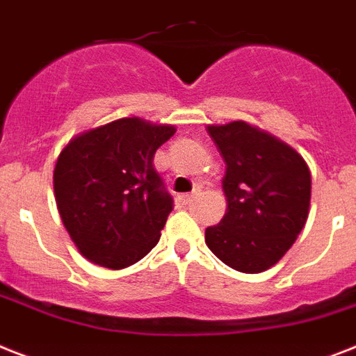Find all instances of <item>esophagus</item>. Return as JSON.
<instances>
[{
  "label": "esophagus",
  "instance_id": "esophagus-1",
  "mask_svg": "<svg viewBox=\"0 0 356 356\" xmlns=\"http://www.w3.org/2000/svg\"><path fill=\"white\" fill-rule=\"evenodd\" d=\"M195 196H196V193H191V195H181V196H178V200H180V202H181V204H184V205H187V204H191L193 200H195Z\"/></svg>",
  "mask_w": 356,
  "mask_h": 356
}]
</instances>
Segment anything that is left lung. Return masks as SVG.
Returning <instances> with one entry per match:
<instances>
[{
  "mask_svg": "<svg viewBox=\"0 0 356 356\" xmlns=\"http://www.w3.org/2000/svg\"><path fill=\"white\" fill-rule=\"evenodd\" d=\"M225 161L227 209L205 229V243L240 273L267 271L295 243L309 214L311 172L304 158L271 132L236 120L207 125Z\"/></svg>",
  "mask_w": 356,
  "mask_h": 356,
  "instance_id": "8db88e82",
  "label": "left lung"
}]
</instances>
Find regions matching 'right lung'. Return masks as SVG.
<instances>
[{
	"mask_svg": "<svg viewBox=\"0 0 356 356\" xmlns=\"http://www.w3.org/2000/svg\"><path fill=\"white\" fill-rule=\"evenodd\" d=\"M175 125L131 116L78 132L54 165L58 213L81 257L107 269L142 260L161 236L172 198L152 160Z\"/></svg>",
	"mask_w": 356,
	"mask_h": 356,
	"instance_id": "add662e5",
	"label": "right lung"
}]
</instances>
